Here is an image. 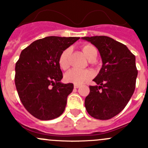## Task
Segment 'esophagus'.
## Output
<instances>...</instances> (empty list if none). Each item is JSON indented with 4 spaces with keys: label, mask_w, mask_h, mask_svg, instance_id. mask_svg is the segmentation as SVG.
Instances as JSON below:
<instances>
[{
    "label": "esophagus",
    "mask_w": 148,
    "mask_h": 148,
    "mask_svg": "<svg viewBox=\"0 0 148 148\" xmlns=\"http://www.w3.org/2000/svg\"><path fill=\"white\" fill-rule=\"evenodd\" d=\"M79 87H80V86L78 85V84H75V85H74V88H78Z\"/></svg>",
    "instance_id": "obj_1"
}]
</instances>
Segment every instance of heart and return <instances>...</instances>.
Listing matches in <instances>:
<instances>
[{"instance_id": "b5f03b06", "label": "heart", "mask_w": 148, "mask_h": 148, "mask_svg": "<svg viewBox=\"0 0 148 148\" xmlns=\"http://www.w3.org/2000/svg\"><path fill=\"white\" fill-rule=\"evenodd\" d=\"M82 50L84 55L91 60L93 58L95 55H97V50L94 46L91 44H85L82 47ZM70 48H66L64 49L60 54L58 58V64L62 70H65L68 69L70 64H69V56L70 54ZM92 77V73L90 70H81L77 69H72L70 71L65 74L64 79L66 82L73 83L75 84H81L89 80Z\"/></svg>"}]
</instances>
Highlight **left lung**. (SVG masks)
Instances as JSON below:
<instances>
[{"label": "left lung", "mask_w": 148, "mask_h": 148, "mask_svg": "<svg viewBox=\"0 0 148 148\" xmlns=\"http://www.w3.org/2000/svg\"><path fill=\"white\" fill-rule=\"evenodd\" d=\"M99 49L102 67L90 86L84 105L90 116L100 120L113 118L123 110L136 87L138 70L135 56L125 44L108 36L84 37Z\"/></svg>", "instance_id": "obj_1"}]
</instances>
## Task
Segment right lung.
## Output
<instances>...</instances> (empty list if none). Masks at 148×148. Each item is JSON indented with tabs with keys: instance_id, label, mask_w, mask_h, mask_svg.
<instances>
[{
	"instance_id": "add662e5",
	"label": "right lung",
	"mask_w": 148,
	"mask_h": 148,
	"mask_svg": "<svg viewBox=\"0 0 148 148\" xmlns=\"http://www.w3.org/2000/svg\"><path fill=\"white\" fill-rule=\"evenodd\" d=\"M78 37L49 36L23 49L15 64V84L20 100L31 115L40 120L61 116L73 84H62L58 58Z\"/></svg>"
}]
</instances>
